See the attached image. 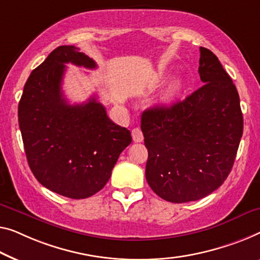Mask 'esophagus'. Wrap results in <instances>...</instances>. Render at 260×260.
<instances>
[{
    "label": "esophagus",
    "mask_w": 260,
    "mask_h": 260,
    "mask_svg": "<svg viewBox=\"0 0 260 260\" xmlns=\"http://www.w3.org/2000/svg\"><path fill=\"white\" fill-rule=\"evenodd\" d=\"M132 138H133L134 142H142L143 141V134L140 128H134L132 129Z\"/></svg>",
    "instance_id": "esophagus-1"
}]
</instances>
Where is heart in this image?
Here are the masks:
<instances>
[{
	"label": "heart",
	"instance_id": "b5f03b06",
	"mask_svg": "<svg viewBox=\"0 0 260 260\" xmlns=\"http://www.w3.org/2000/svg\"><path fill=\"white\" fill-rule=\"evenodd\" d=\"M181 86H182V81L181 80H176L175 83L170 85V87L168 88V91L166 92V94L164 96L165 102H167V100H169L170 98H173V96L176 94V92L180 90Z\"/></svg>",
	"mask_w": 260,
	"mask_h": 260
}]
</instances>
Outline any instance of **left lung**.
Here are the masks:
<instances>
[{"mask_svg": "<svg viewBox=\"0 0 260 260\" xmlns=\"http://www.w3.org/2000/svg\"><path fill=\"white\" fill-rule=\"evenodd\" d=\"M204 85L183 102L146 110L141 129L148 149L146 179L168 202L208 196L223 184L243 135L239 95L210 50L200 48Z\"/></svg>", "mask_w": 260, "mask_h": 260, "instance_id": "1", "label": "left lung"}]
</instances>
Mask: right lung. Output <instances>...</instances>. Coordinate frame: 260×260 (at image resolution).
Segmentation results:
<instances>
[{
  "label": "right lung",
  "instance_id": "add662e5",
  "mask_svg": "<svg viewBox=\"0 0 260 260\" xmlns=\"http://www.w3.org/2000/svg\"><path fill=\"white\" fill-rule=\"evenodd\" d=\"M95 69L73 45H61L31 72L18 104V123L31 172L42 185L69 199L105 187L131 132L107 117L95 96L70 105L61 91L67 67Z\"/></svg>",
  "mask_w": 260,
  "mask_h": 260
}]
</instances>
